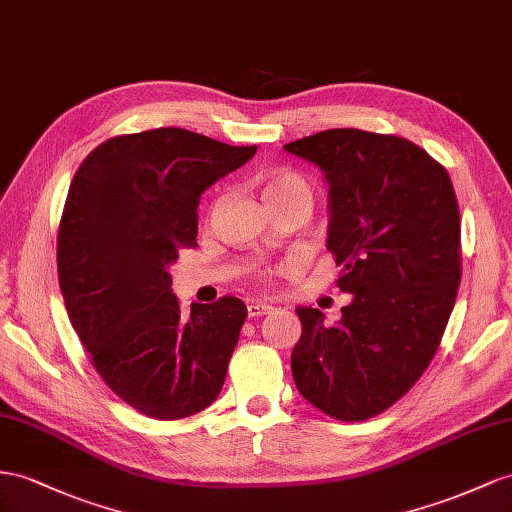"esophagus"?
<instances>
[{
  "label": "esophagus",
  "mask_w": 512,
  "mask_h": 512,
  "mask_svg": "<svg viewBox=\"0 0 512 512\" xmlns=\"http://www.w3.org/2000/svg\"><path fill=\"white\" fill-rule=\"evenodd\" d=\"M274 307L266 305V303H259V300H253V303H248V318H259V316H266V313H272Z\"/></svg>",
  "instance_id": "esophagus-1"
}]
</instances>
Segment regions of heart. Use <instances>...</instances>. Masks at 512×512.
I'll return each mask as SVG.
<instances>
[{
	"label": "heart",
	"mask_w": 512,
	"mask_h": 512,
	"mask_svg": "<svg viewBox=\"0 0 512 512\" xmlns=\"http://www.w3.org/2000/svg\"><path fill=\"white\" fill-rule=\"evenodd\" d=\"M261 186H264V199L270 207L279 203H305L311 207L313 203L309 181L296 170H270L261 177Z\"/></svg>",
	"instance_id": "heart-1"
}]
</instances>
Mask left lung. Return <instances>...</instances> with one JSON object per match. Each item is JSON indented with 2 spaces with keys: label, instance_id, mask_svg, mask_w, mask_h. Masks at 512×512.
I'll use <instances>...</instances> for the list:
<instances>
[{
  "label": "left lung",
  "instance_id": "1",
  "mask_svg": "<svg viewBox=\"0 0 512 512\" xmlns=\"http://www.w3.org/2000/svg\"><path fill=\"white\" fill-rule=\"evenodd\" d=\"M329 183L326 248L352 294L342 320L298 307L294 383L342 422L387 411L428 368L461 283V218L448 170L411 140L326 129L285 144Z\"/></svg>",
  "mask_w": 512,
  "mask_h": 512
}]
</instances>
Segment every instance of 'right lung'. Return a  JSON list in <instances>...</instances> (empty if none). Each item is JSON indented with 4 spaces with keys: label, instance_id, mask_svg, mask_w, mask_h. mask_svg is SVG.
<instances>
[{
    "label": "right lung",
    "instance_id": "1",
    "mask_svg": "<svg viewBox=\"0 0 512 512\" xmlns=\"http://www.w3.org/2000/svg\"><path fill=\"white\" fill-rule=\"evenodd\" d=\"M179 127L110 138L77 168L58 229L69 320L106 385L153 419L207 409L225 383L246 305L183 313L168 266L196 246L201 194L255 155Z\"/></svg>",
    "mask_w": 512,
    "mask_h": 512
}]
</instances>
